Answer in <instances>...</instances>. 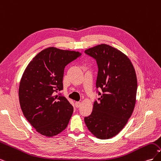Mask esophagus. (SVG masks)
<instances>
[{
  "instance_id": "34e87169",
  "label": "esophagus",
  "mask_w": 161,
  "mask_h": 161,
  "mask_svg": "<svg viewBox=\"0 0 161 161\" xmlns=\"http://www.w3.org/2000/svg\"><path fill=\"white\" fill-rule=\"evenodd\" d=\"M80 105H81V103H80V102H79V101H76V102H75V106H76V108H79V107L80 106Z\"/></svg>"
}]
</instances>
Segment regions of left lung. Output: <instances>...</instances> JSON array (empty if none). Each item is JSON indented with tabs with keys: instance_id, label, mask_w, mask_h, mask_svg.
<instances>
[{
	"instance_id": "1",
	"label": "left lung",
	"mask_w": 161,
	"mask_h": 161,
	"mask_svg": "<svg viewBox=\"0 0 161 161\" xmlns=\"http://www.w3.org/2000/svg\"><path fill=\"white\" fill-rule=\"evenodd\" d=\"M85 52L97 61L96 86L103 92H99V101L94 102L85 122L96 138L109 139L119 134L133 113L138 86L135 69L127 56L111 46L97 45Z\"/></svg>"
}]
</instances>
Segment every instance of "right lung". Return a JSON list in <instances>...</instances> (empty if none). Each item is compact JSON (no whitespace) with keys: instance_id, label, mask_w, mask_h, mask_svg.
Listing matches in <instances>:
<instances>
[{"instance_id":"add662e5","label":"right lung","mask_w":161,"mask_h":161,"mask_svg":"<svg viewBox=\"0 0 161 161\" xmlns=\"http://www.w3.org/2000/svg\"><path fill=\"white\" fill-rule=\"evenodd\" d=\"M79 52L50 47L29 63L19 88L23 114L40 134L52 137L64 130L73 113L66 97L56 95L63 89L65 66L80 57Z\"/></svg>"}]
</instances>
